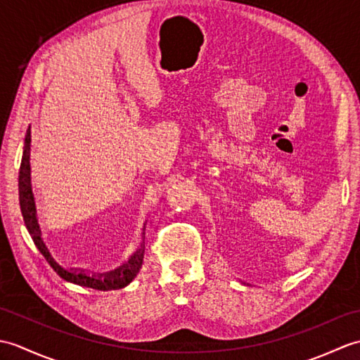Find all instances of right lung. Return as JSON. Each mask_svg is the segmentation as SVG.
<instances>
[{
    "label": "right lung",
    "mask_w": 360,
    "mask_h": 360,
    "mask_svg": "<svg viewBox=\"0 0 360 360\" xmlns=\"http://www.w3.org/2000/svg\"><path fill=\"white\" fill-rule=\"evenodd\" d=\"M18 192H20V207H21L22 219H25L27 232L30 233V236H32L37 249L41 252V255L46 258V262L51 264L52 269L56 271L63 280L74 283V285L93 288L97 290L120 289V288H125L134 280L143 262V249H145L143 241L141 243V248L128 258V262L119 266L117 269L103 272V274L91 275V274H86V271L83 269H65L62 264H58L56 259H53L52 254L49 252L48 246H46V243L41 236V227L38 224L32 184H30V127L26 131L25 148H22V158H21L20 176H18Z\"/></svg>",
    "instance_id": "right-lung-1"
}]
</instances>
